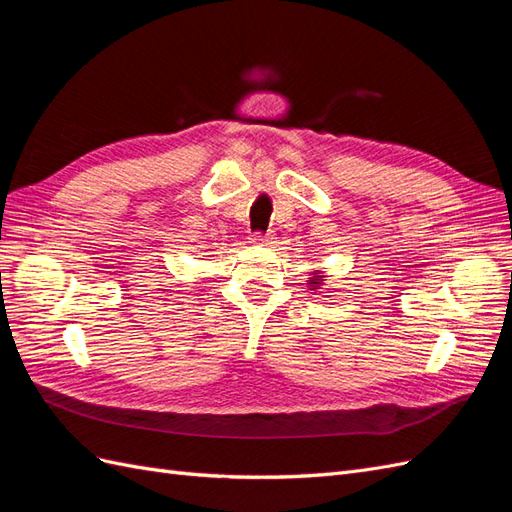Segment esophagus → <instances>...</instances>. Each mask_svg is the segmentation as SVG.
Wrapping results in <instances>:
<instances>
[{
	"label": "esophagus",
	"instance_id": "1",
	"mask_svg": "<svg viewBox=\"0 0 512 512\" xmlns=\"http://www.w3.org/2000/svg\"><path fill=\"white\" fill-rule=\"evenodd\" d=\"M275 241V237L271 235V232H267V235H260V232H256V235H252V243L254 245H271Z\"/></svg>",
	"mask_w": 512,
	"mask_h": 512
}]
</instances>
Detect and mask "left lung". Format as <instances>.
Listing matches in <instances>:
<instances>
[{
    "mask_svg": "<svg viewBox=\"0 0 512 512\" xmlns=\"http://www.w3.org/2000/svg\"><path fill=\"white\" fill-rule=\"evenodd\" d=\"M322 277H324V275H322L320 271H314L312 277H309V280H307V282H309V290H316L318 286H322V282H324Z\"/></svg>",
    "mask_w": 512,
    "mask_h": 512,
    "instance_id": "left-lung-1",
    "label": "left lung"
}]
</instances>
